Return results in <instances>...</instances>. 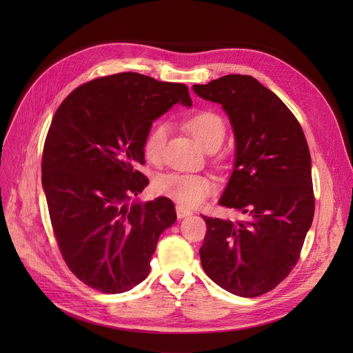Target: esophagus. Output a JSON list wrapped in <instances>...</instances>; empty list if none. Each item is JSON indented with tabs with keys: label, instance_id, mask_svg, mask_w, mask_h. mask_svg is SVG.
<instances>
[{
	"label": "esophagus",
	"instance_id": "esophagus-1",
	"mask_svg": "<svg viewBox=\"0 0 353 353\" xmlns=\"http://www.w3.org/2000/svg\"><path fill=\"white\" fill-rule=\"evenodd\" d=\"M190 215H193V212H191L190 209H187V208H184V206H181V205L176 206V216H178L179 219L187 218V216H190Z\"/></svg>",
	"mask_w": 353,
	"mask_h": 353
}]
</instances>
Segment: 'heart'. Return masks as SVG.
<instances>
[{"mask_svg":"<svg viewBox=\"0 0 353 353\" xmlns=\"http://www.w3.org/2000/svg\"><path fill=\"white\" fill-rule=\"evenodd\" d=\"M184 125L190 134L194 137L199 145L205 150L212 145H221L223 137H225V123H223L222 117L210 110L191 114L184 121ZM168 135L169 125L163 121L156 122L148 130L143 143V150L147 160H150L152 163H157L162 159ZM154 188L159 194L175 200L181 206L194 208L209 196L213 183L205 175L169 172L160 175L156 179Z\"/></svg>","mask_w":353,"mask_h":353,"instance_id":"heart-1","label":"heart"}]
</instances>
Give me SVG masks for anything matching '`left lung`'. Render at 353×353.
Returning <instances> with one entry per match:
<instances>
[{"mask_svg": "<svg viewBox=\"0 0 353 353\" xmlns=\"http://www.w3.org/2000/svg\"><path fill=\"white\" fill-rule=\"evenodd\" d=\"M193 90L230 117L236 159L219 205L248 216L234 222L203 215L201 266L223 290L261 296L292 272L312 225L306 138L287 105L249 74H225Z\"/></svg>", "mask_w": 353, "mask_h": 353, "instance_id": "obj_1", "label": "left lung"}]
</instances>
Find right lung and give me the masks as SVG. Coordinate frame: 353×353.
I'll use <instances>...</instances> for the list:
<instances>
[{"label": "right lung", "mask_w": 353, "mask_h": 353, "mask_svg": "<svg viewBox=\"0 0 353 353\" xmlns=\"http://www.w3.org/2000/svg\"><path fill=\"white\" fill-rule=\"evenodd\" d=\"M190 108L184 83L135 72L97 78L60 104L42 152V188L69 270L103 293H123L150 272L160 234L176 221L168 197L132 196L148 179L144 138L174 104Z\"/></svg>", "instance_id": "obj_1"}]
</instances>
